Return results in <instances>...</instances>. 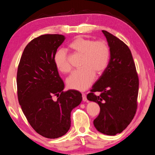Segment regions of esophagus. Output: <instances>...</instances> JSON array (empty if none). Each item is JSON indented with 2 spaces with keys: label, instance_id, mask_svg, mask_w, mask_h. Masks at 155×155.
<instances>
[{
  "label": "esophagus",
  "instance_id": "1",
  "mask_svg": "<svg viewBox=\"0 0 155 155\" xmlns=\"http://www.w3.org/2000/svg\"><path fill=\"white\" fill-rule=\"evenodd\" d=\"M82 97H83V101L84 102H86V101H87V96H86V94H85L84 93L82 94Z\"/></svg>",
  "mask_w": 155,
  "mask_h": 155
}]
</instances>
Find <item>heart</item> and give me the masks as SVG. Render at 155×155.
<instances>
[{
    "label": "heart",
    "mask_w": 155,
    "mask_h": 155,
    "mask_svg": "<svg viewBox=\"0 0 155 155\" xmlns=\"http://www.w3.org/2000/svg\"><path fill=\"white\" fill-rule=\"evenodd\" d=\"M68 48L83 56L81 64L83 68L74 71L69 76L67 85L72 89L84 91L94 82L95 72L100 74L107 68L110 57L109 47L103 41H94L90 38L77 37L69 43ZM53 61L59 71L67 73L71 71V66L63 49L56 51Z\"/></svg>",
    "instance_id": "heart-1"
}]
</instances>
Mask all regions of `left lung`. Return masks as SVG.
Returning a JSON list of instances; mask_svg holds the SVG:
<instances>
[{
    "label": "left lung",
    "instance_id": "8db88e82",
    "mask_svg": "<svg viewBox=\"0 0 155 155\" xmlns=\"http://www.w3.org/2000/svg\"><path fill=\"white\" fill-rule=\"evenodd\" d=\"M102 32L110 48V60L87 99L98 103L101 108L93 121L95 128L101 133L113 136L123 132L134 117L139 83L128 46L110 32ZM95 91L100 94L97 96Z\"/></svg>",
    "mask_w": 155,
    "mask_h": 155
}]
</instances>
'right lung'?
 <instances>
[{
    "mask_svg": "<svg viewBox=\"0 0 155 155\" xmlns=\"http://www.w3.org/2000/svg\"><path fill=\"white\" fill-rule=\"evenodd\" d=\"M65 40L64 35H44L34 38L22 52L16 84L18 103L34 130L48 139H57L71 127V113L80 104L77 91L63 92L64 84L53 57ZM57 96V101L52 97Z\"/></svg>",
    "mask_w": 155,
    "mask_h": 155,
    "instance_id": "1",
    "label": "right lung"
}]
</instances>
